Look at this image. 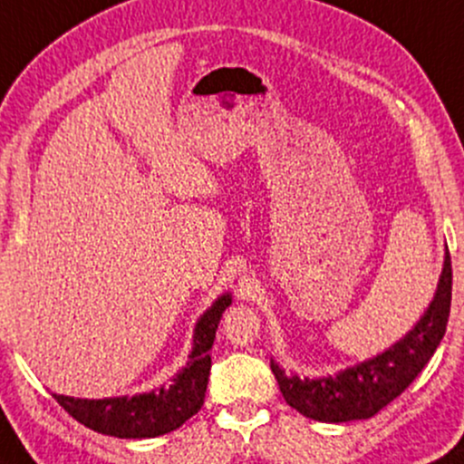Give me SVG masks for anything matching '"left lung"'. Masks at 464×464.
Returning <instances> with one entry per match:
<instances>
[{"instance_id": "obj_1", "label": "left lung", "mask_w": 464, "mask_h": 464, "mask_svg": "<svg viewBox=\"0 0 464 464\" xmlns=\"http://www.w3.org/2000/svg\"><path fill=\"white\" fill-rule=\"evenodd\" d=\"M451 306V258L442 260L436 294L420 320L377 357L348 366L326 377L287 374L272 359L280 392L294 410L320 423H346L371 419L394 401L423 371L439 348Z\"/></svg>"}]
</instances>
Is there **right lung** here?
Masks as SVG:
<instances>
[{
	"label": "right lung",
	"instance_id": "add662e5",
	"mask_svg": "<svg viewBox=\"0 0 464 464\" xmlns=\"http://www.w3.org/2000/svg\"><path fill=\"white\" fill-rule=\"evenodd\" d=\"M230 304L232 294L218 295L210 309H206V314L197 320L188 362L169 386L133 397L76 399L65 394H52V397L78 423L116 439H155L181 428L204 405L212 366L210 348L223 311Z\"/></svg>",
	"mask_w": 464,
	"mask_h": 464
}]
</instances>
